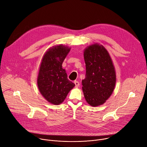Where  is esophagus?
<instances>
[{"label": "esophagus", "mask_w": 147, "mask_h": 147, "mask_svg": "<svg viewBox=\"0 0 147 147\" xmlns=\"http://www.w3.org/2000/svg\"><path fill=\"white\" fill-rule=\"evenodd\" d=\"M74 84H75V86H76V87H78L79 86H80V82H79L78 81H74Z\"/></svg>", "instance_id": "1"}]
</instances>
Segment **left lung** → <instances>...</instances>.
I'll use <instances>...</instances> for the list:
<instances>
[{
	"instance_id": "8db88e82",
	"label": "left lung",
	"mask_w": 147,
	"mask_h": 147,
	"mask_svg": "<svg viewBox=\"0 0 147 147\" xmlns=\"http://www.w3.org/2000/svg\"><path fill=\"white\" fill-rule=\"evenodd\" d=\"M85 78L82 81L86 102L92 107L105 102L114 91L116 75L112 61L106 49L94 44L84 51Z\"/></svg>"
}]
</instances>
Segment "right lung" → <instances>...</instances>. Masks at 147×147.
<instances>
[{
	"label": "right lung",
	"mask_w": 147,
	"mask_h": 147,
	"mask_svg": "<svg viewBox=\"0 0 147 147\" xmlns=\"http://www.w3.org/2000/svg\"><path fill=\"white\" fill-rule=\"evenodd\" d=\"M70 48L57 45L50 48L44 55L38 77L40 94L54 105L61 104L75 84L67 79L62 63Z\"/></svg>",
	"instance_id": "add662e5"
}]
</instances>
